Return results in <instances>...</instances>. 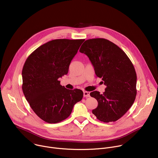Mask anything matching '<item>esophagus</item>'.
Returning a JSON list of instances; mask_svg holds the SVG:
<instances>
[{
	"label": "esophagus",
	"instance_id": "1",
	"mask_svg": "<svg viewBox=\"0 0 158 158\" xmlns=\"http://www.w3.org/2000/svg\"><path fill=\"white\" fill-rule=\"evenodd\" d=\"M83 95H84V97H89L90 93H89V92H87V91H84Z\"/></svg>",
	"mask_w": 158,
	"mask_h": 158
}]
</instances>
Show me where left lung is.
<instances>
[{"instance_id":"obj_1","label":"left lung","mask_w":158,"mask_h":158,"mask_svg":"<svg viewBox=\"0 0 158 158\" xmlns=\"http://www.w3.org/2000/svg\"><path fill=\"white\" fill-rule=\"evenodd\" d=\"M79 51L89 57L96 76L106 85L102 94L96 91L90 93L98 102L93 113L102 122L116 121L136 99L137 76L132 63L117 45L106 39L86 40Z\"/></svg>"}]
</instances>
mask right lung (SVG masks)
<instances>
[{"label":"right lung","instance_id":"obj_1","mask_svg":"<svg viewBox=\"0 0 158 158\" xmlns=\"http://www.w3.org/2000/svg\"><path fill=\"white\" fill-rule=\"evenodd\" d=\"M85 39H55L36 49L22 69V91L34 112L54 124L68 118L82 100L80 89H67L59 78L68 73L70 63Z\"/></svg>","mask_w":158,"mask_h":158}]
</instances>
